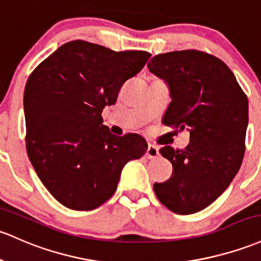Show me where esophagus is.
I'll return each instance as SVG.
<instances>
[{
    "mask_svg": "<svg viewBox=\"0 0 261 261\" xmlns=\"http://www.w3.org/2000/svg\"><path fill=\"white\" fill-rule=\"evenodd\" d=\"M160 154V152H159V147H157V146H154V145H148V147H147V150H146V153H145V156L147 157V159H156L157 156H159Z\"/></svg>",
    "mask_w": 261,
    "mask_h": 261,
    "instance_id": "obj_1",
    "label": "esophagus"
}]
</instances>
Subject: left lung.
I'll return each mask as SVG.
<instances>
[{"label":"left lung","mask_w":261,"mask_h":261,"mask_svg":"<svg viewBox=\"0 0 261 261\" xmlns=\"http://www.w3.org/2000/svg\"><path fill=\"white\" fill-rule=\"evenodd\" d=\"M148 70L165 80L172 101L163 124L190 131L185 150L165 146L160 153L172 163L171 178L153 191L173 213L204 210L233 181L242 165L248 127V98L233 71L217 57L199 50L154 56Z\"/></svg>","instance_id":"obj_1"}]
</instances>
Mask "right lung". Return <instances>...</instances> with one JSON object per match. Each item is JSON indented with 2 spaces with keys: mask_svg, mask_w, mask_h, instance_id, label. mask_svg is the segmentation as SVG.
<instances>
[{
  "mask_svg": "<svg viewBox=\"0 0 261 261\" xmlns=\"http://www.w3.org/2000/svg\"><path fill=\"white\" fill-rule=\"evenodd\" d=\"M85 41L63 44L31 74L24 88L27 153L44 187L64 207L98 208L115 193L124 166L142 157L137 134L116 136L102 125L105 107L150 58Z\"/></svg>",
  "mask_w": 261,
  "mask_h": 261,
  "instance_id": "add662e5",
  "label": "right lung"
}]
</instances>
